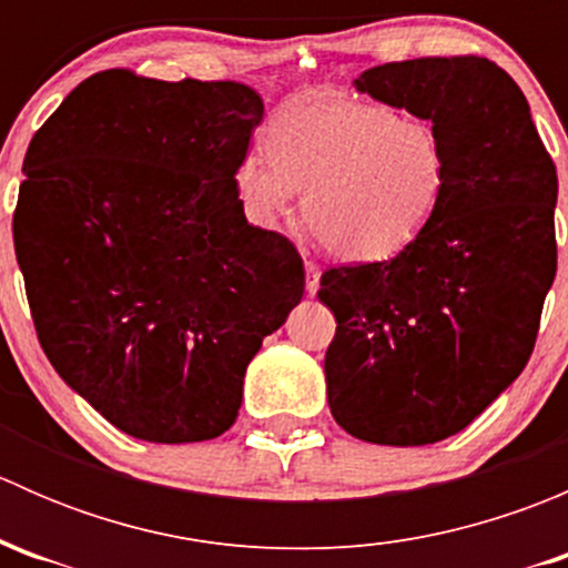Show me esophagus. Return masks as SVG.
<instances>
[{"instance_id":"obj_1","label":"esophagus","mask_w":568,"mask_h":568,"mask_svg":"<svg viewBox=\"0 0 568 568\" xmlns=\"http://www.w3.org/2000/svg\"><path fill=\"white\" fill-rule=\"evenodd\" d=\"M318 285H321V268L313 261H307L305 263V288H307V294H311V296L316 294Z\"/></svg>"}]
</instances>
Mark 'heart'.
Masks as SVG:
<instances>
[{
    "mask_svg": "<svg viewBox=\"0 0 568 568\" xmlns=\"http://www.w3.org/2000/svg\"><path fill=\"white\" fill-rule=\"evenodd\" d=\"M268 151L242 156L233 183L255 225L274 227L307 192L305 220L343 261H385L415 242L448 189L432 120L374 101L305 93L268 125Z\"/></svg>",
    "mask_w": 568,
    "mask_h": 568,
    "instance_id": "obj_1",
    "label": "heart"
}]
</instances>
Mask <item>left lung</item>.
Wrapping results in <instances>:
<instances>
[{"mask_svg":"<svg viewBox=\"0 0 568 568\" xmlns=\"http://www.w3.org/2000/svg\"><path fill=\"white\" fill-rule=\"evenodd\" d=\"M354 88L437 125L448 189L390 261L321 274L318 300L337 321L326 398L352 437L432 445L528 365L558 266V173L523 90L484 57L387 62Z\"/></svg>","mask_w":568,"mask_h":568,"instance_id":"left-lung-1","label":"left lung"}]
</instances>
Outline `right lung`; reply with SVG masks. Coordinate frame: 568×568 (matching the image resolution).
<instances>
[{"mask_svg": "<svg viewBox=\"0 0 568 568\" xmlns=\"http://www.w3.org/2000/svg\"><path fill=\"white\" fill-rule=\"evenodd\" d=\"M261 118L247 84L114 68L27 148L13 242L40 346L145 443L227 432L250 359L305 294L300 252L250 225L233 183Z\"/></svg>", "mask_w": 568, "mask_h": 568, "instance_id": "right-lung-1", "label": "right lung"}]
</instances>
